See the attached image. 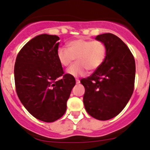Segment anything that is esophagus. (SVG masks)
<instances>
[{"instance_id": "34e87169", "label": "esophagus", "mask_w": 150, "mask_h": 150, "mask_svg": "<svg viewBox=\"0 0 150 150\" xmlns=\"http://www.w3.org/2000/svg\"><path fill=\"white\" fill-rule=\"evenodd\" d=\"M80 82V80H78V79H76V84H79Z\"/></svg>"}]
</instances>
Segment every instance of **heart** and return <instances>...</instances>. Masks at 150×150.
<instances>
[{
  "label": "heart",
  "instance_id": "heart-1",
  "mask_svg": "<svg viewBox=\"0 0 150 150\" xmlns=\"http://www.w3.org/2000/svg\"><path fill=\"white\" fill-rule=\"evenodd\" d=\"M66 48L57 50V58L60 64L67 67L76 58L77 63L70 66L67 72L73 77L85 75L87 70L92 72L101 66L106 55V47L101 41L78 39L67 43Z\"/></svg>",
  "mask_w": 150,
  "mask_h": 150
}]
</instances>
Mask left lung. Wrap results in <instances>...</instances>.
Segmentation results:
<instances>
[{
    "label": "left lung",
    "instance_id": "1",
    "mask_svg": "<svg viewBox=\"0 0 150 150\" xmlns=\"http://www.w3.org/2000/svg\"><path fill=\"white\" fill-rule=\"evenodd\" d=\"M106 47L104 61L91 76L82 79L87 112L100 120L116 116L125 108L134 90L135 58L120 38L111 33L98 35Z\"/></svg>",
    "mask_w": 150,
    "mask_h": 150
}]
</instances>
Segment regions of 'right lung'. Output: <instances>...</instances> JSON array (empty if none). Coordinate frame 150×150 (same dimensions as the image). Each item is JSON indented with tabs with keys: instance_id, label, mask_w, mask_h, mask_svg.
Segmentation results:
<instances>
[{
	"instance_id": "add662e5",
	"label": "right lung",
	"mask_w": 150,
	"mask_h": 150,
	"mask_svg": "<svg viewBox=\"0 0 150 150\" xmlns=\"http://www.w3.org/2000/svg\"><path fill=\"white\" fill-rule=\"evenodd\" d=\"M59 39L56 35L37 36L22 48L15 64L19 99L30 114L47 123L63 116L75 85V77L64 74L57 58Z\"/></svg>"
}]
</instances>
